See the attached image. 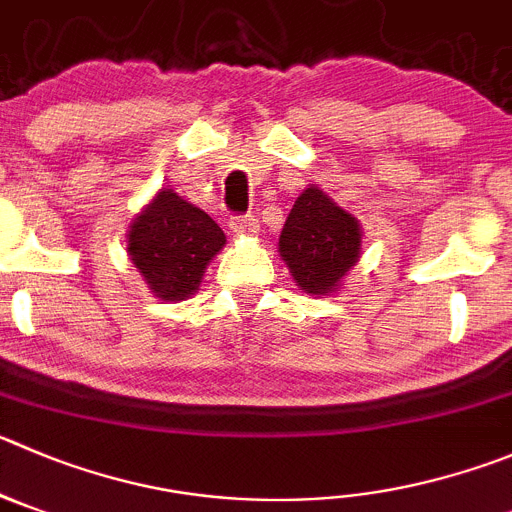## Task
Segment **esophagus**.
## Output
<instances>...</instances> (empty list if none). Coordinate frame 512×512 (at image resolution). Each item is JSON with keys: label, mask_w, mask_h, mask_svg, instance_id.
I'll return each instance as SVG.
<instances>
[{"label": "esophagus", "mask_w": 512, "mask_h": 512, "mask_svg": "<svg viewBox=\"0 0 512 512\" xmlns=\"http://www.w3.org/2000/svg\"><path fill=\"white\" fill-rule=\"evenodd\" d=\"M229 229L237 234H255L260 232V222L255 219V214H237L229 219Z\"/></svg>", "instance_id": "34e87169"}]
</instances>
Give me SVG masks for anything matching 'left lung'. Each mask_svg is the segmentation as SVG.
<instances>
[{"label":"left lung","mask_w":512,"mask_h":512,"mask_svg":"<svg viewBox=\"0 0 512 512\" xmlns=\"http://www.w3.org/2000/svg\"><path fill=\"white\" fill-rule=\"evenodd\" d=\"M361 229L348 212L331 202L321 189H305L295 199L283 234L280 255L305 293L326 295L356 265Z\"/></svg>","instance_id":"8db88e82"}]
</instances>
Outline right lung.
I'll return each instance as SVG.
<instances>
[{"instance_id":"obj_1","label":"right lung","mask_w":512,"mask_h":512,"mask_svg":"<svg viewBox=\"0 0 512 512\" xmlns=\"http://www.w3.org/2000/svg\"><path fill=\"white\" fill-rule=\"evenodd\" d=\"M222 245L219 224L171 189L159 191L128 232L133 265L161 300L189 298Z\"/></svg>"}]
</instances>
